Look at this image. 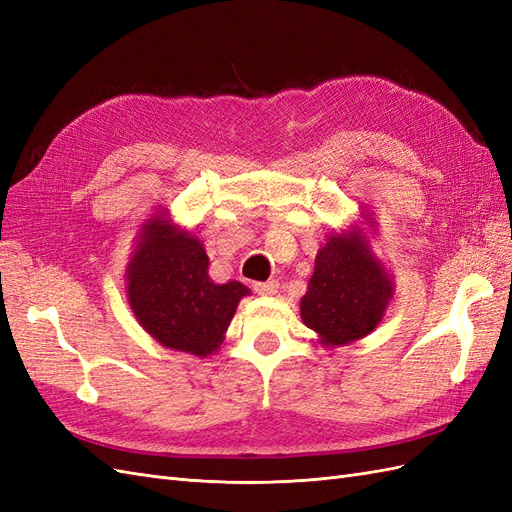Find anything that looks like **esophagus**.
<instances>
[{"label":"esophagus","mask_w":512,"mask_h":512,"mask_svg":"<svg viewBox=\"0 0 512 512\" xmlns=\"http://www.w3.org/2000/svg\"><path fill=\"white\" fill-rule=\"evenodd\" d=\"M277 288H280V284H277L275 280H271V282H256L254 284V292L260 294V297H273V294L277 292Z\"/></svg>","instance_id":"34e87169"}]
</instances>
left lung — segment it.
<instances>
[{
    "instance_id": "left-lung-1",
    "label": "left lung",
    "mask_w": 512,
    "mask_h": 512,
    "mask_svg": "<svg viewBox=\"0 0 512 512\" xmlns=\"http://www.w3.org/2000/svg\"><path fill=\"white\" fill-rule=\"evenodd\" d=\"M365 222L350 230H335L320 245L301 299V320L327 348L346 346L374 331L391 305L395 286L382 260L371 250L365 226H374L367 213Z\"/></svg>"
}]
</instances>
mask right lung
<instances>
[{
	"mask_svg": "<svg viewBox=\"0 0 512 512\" xmlns=\"http://www.w3.org/2000/svg\"><path fill=\"white\" fill-rule=\"evenodd\" d=\"M126 282L138 324L164 348L200 359L218 352L239 301L250 294L241 282L215 284L203 241L164 211L136 232Z\"/></svg>",
	"mask_w": 512,
	"mask_h": 512,
	"instance_id": "add662e5",
	"label": "right lung"
}]
</instances>
